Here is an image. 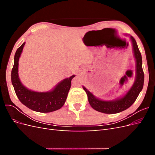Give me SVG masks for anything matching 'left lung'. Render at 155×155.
I'll return each instance as SVG.
<instances>
[{
	"label": "left lung",
	"instance_id": "left-lung-1",
	"mask_svg": "<svg viewBox=\"0 0 155 155\" xmlns=\"http://www.w3.org/2000/svg\"><path fill=\"white\" fill-rule=\"evenodd\" d=\"M134 55L137 62V76L133 87L122 98L114 101H102L97 99L85 87H83L87 94L88 102L94 109L105 114L118 113L128 109L137 100L143 86L144 73L142 68V55L137 42L133 37H130Z\"/></svg>",
	"mask_w": 155,
	"mask_h": 155
}]
</instances>
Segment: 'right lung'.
Listing matches in <instances>:
<instances>
[{
  "label": "right lung",
  "instance_id": "right-lung-1",
  "mask_svg": "<svg viewBox=\"0 0 155 155\" xmlns=\"http://www.w3.org/2000/svg\"><path fill=\"white\" fill-rule=\"evenodd\" d=\"M25 45V43L17 50L12 70V83L17 97L23 105L34 111L50 112L61 109L67 100L71 81L75 76L64 79L50 92H37L27 89L22 85L18 76V59Z\"/></svg>",
  "mask_w": 155,
  "mask_h": 155
}]
</instances>
